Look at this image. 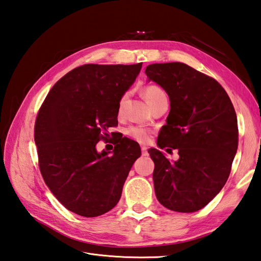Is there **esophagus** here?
<instances>
[{"mask_svg": "<svg viewBox=\"0 0 261 261\" xmlns=\"http://www.w3.org/2000/svg\"><path fill=\"white\" fill-rule=\"evenodd\" d=\"M141 151H142V155H148V148H146L145 145L141 146Z\"/></svg>", "mask_w": 261, "mask_h": 261, "instance_id": "34e87169", "label": "esophagus"}]
</instances>
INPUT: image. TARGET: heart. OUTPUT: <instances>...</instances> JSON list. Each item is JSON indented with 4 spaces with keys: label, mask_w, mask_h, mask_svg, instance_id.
Wrapping results in <instances>:
<instances>
[{
    "label": "heart",
    "mask_w": 261,
    "mask_h": 261,
    "mask_svg": "<svg viewBox=\"0 0 261 261\" xmlns=\"http://www.w3.org/2000/svg\"><path fill=\"white\" fill-rule=\"evenodd\" d=\"M163 95H164L163 91L155 85L146 86L143 90L144 99L146 100V102H148L149 106L154 102L159 97H161ZM123 100H124V96L120 99V101L118 103V113H121ZM126 135L140 143H148L151 140V131L140 125L130 126V128L126 129Z\"/></svg>",
    "instance_id": "obj_1"
}]
</instances>
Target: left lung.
I'll return each instance as SVG.
<instances>
[{
	"mask_svg": "<svg viewBox=\"0 0 261 261\" xmlns=\"http://www.w3.org/2000/svg\"><path fill=\"white\" fill-rule=\"evenodd\" d=\"M145 73L170 98L158 145L168 152L176 149L179 155L170 162L160 150L149 149L156 198L171 211H199L229 176L238 146L235 109L218 82L186 64H152Z\"/></svg>",
	"mask_w": 261,
	"mask_h": 261,
	"instance_id": "left-lung-1",
	"label": "left lung"
}]
</instances>
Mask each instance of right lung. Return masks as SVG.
<instances>
[{
    "label": "right lung",
    "instance_id": "1",
    "mask_svg": "<svg viewBox=\"0 0 261 261\" xmlns=\"http://www.w3.org/2000/svg\"><path fill=\"white\" fill-rule=\"evenodd\" d=\"M141 67L79 66L53 86L39 108L34 130L39 170L54 196L77 215L96 217L112 210L141 155L128 138L113 143L111 155L96 149L118 125V103Z\"/></svg>",
    "mask_w": 261,
    "mask_h": 261
}]
</instances>
